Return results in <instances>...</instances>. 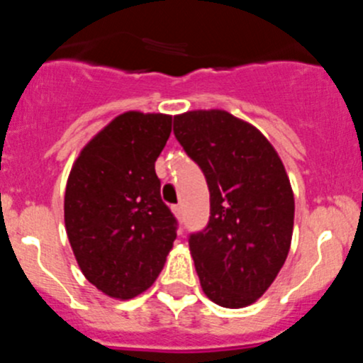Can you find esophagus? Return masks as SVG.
Listing matches in <instances>:
<instances>
[{
    "label": "esophagus",
    "instance_id": "1",
    "mask_svg": "<svg viewBox=\"0 0 363 363\" xmlns=\"http://www.w3.org/2000/svg\"><path fill=\"white\" fill-rule=\"evenodd\" d=\"M172 213L176 214V218H182V207L179 205H172Z\"/></svg>",
    "mask_w": 363,
    "mask_h": 363
}]
</instances>
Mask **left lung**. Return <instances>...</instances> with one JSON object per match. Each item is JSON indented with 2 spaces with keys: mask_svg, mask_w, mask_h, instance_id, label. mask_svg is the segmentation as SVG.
Masks as SVG:
<instances>
[{
  "mask_svg": "<svg viewBox=\"0 0 363 363\" xmlns=\"http://www.w3.org/2000/svg\"><path fill=\"white\" fill-rule=\"evenodd\" d=\"M174 136L211 192L209 223L189 236L201 289L227 309L251 306L289 255L294 196L284 163L256 127L218 108L174 116Z\"/></svg>",
  "mask_w": 363,
  "mask_h": 363,
  "instance_id": "1",
  "label": "left lung"
}]
</instances>
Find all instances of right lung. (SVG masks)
I'll return each instance as SVG.
<instances>
[{"label":"right lung","instance_id":"add662e5","mask_svg":"<svg viewBox=\"0 0 363 363\" xmlns=\"http://www.w3.org/2000/svg\"><path fill=\"white\" fill-rule=\"evenodd\" d=\"M172 116L129 111L83 147L65 189V229L85 278L130 300L156 281L178 221L160 196L154 162Z\"/></svg>","mask_w":363,"mask_h":363}]
</instances>
